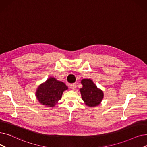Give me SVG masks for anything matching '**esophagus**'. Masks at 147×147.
Segmentation results:
<instances>
[{"label":"esophagus","instance_id":"34e87169","mask_svg":"<svg viewBox=\"0 0 147 147\" xmlns=\"http://www.w3.org/2000/svg\"><path fill=\"white\" fill-rule=\"evenodd\" d=\"M70 86H71L70 87H71V88L72 89V90H73V91L75 90L76 88V85L75 84H71Z\"/></svg>","mask_w":147,"mask_h":147}]
</instances>
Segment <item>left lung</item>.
<instances>
[{"label":"left lung","mask_w":147,"mask_h":147,"mask_svg":"<svg viewBox=\"0 0 147 147\" xmlns=\"http://www.w3.org/2000/svg\"><path fill=\"white\" fill-rule=\"evenodd\" d=\"M81 84L83 87L80 89L82 100L89 107L98 106L103 98L104 94L98 89L91 79H82Z\"/></svg>","instance_id":"obj_1"}]
</instances>
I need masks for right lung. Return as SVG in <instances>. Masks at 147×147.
Masks as SVG:
<instances>
[{"label": "right lung", "mask_w": 147, "mask_h": 147, "mask_svg": "<svg viewBox=\"0 0 147 147\" xmlns=\"http://www.w3.org/2000/svg\"><path fill=\"white\" fill-rule=\"evenodd\" d=\"M67 89L68 86L64 83L54 78H50L38 86L36 97L42 105L52 107L61 100L63 92Z\"/></svg>", "instance_id": "right-lung-1"}]
</instances>
